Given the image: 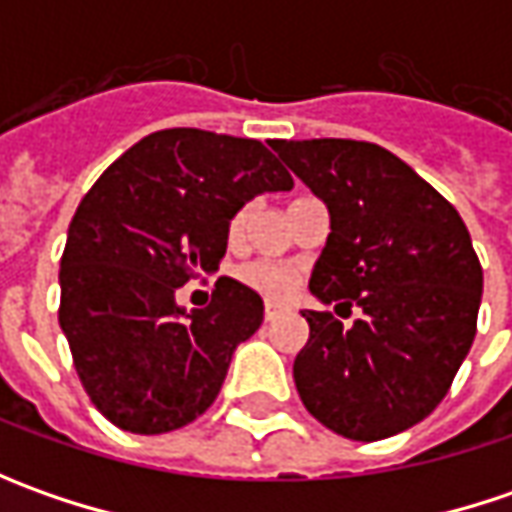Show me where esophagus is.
Listing matches in <instances>:
<instances>
[{"mask_svg":"<svg viewBox=\"0 0 512 512\" xmlns=\"http://www.w3.org/2000/svg\"><path fill=\"white\" fill-rule=\"evenodd\" d=\"M282 310H285V305H279V302H265V319L267 322H270V319H276Z\"/></svg>","mask_w":512,"mask_h":512,"instance_id":"obj_1","label":"esophagus"}]
</instances>
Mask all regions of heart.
<instances>
[{
  "label": "heart",
  "mask_w": 512,
  "mask_h": 512,
  "mask_svg": "<svg viewBox=\"0 0 512 512\" xmlns=\"http://www.w3.org/2000/svg\"><path fill=\"white\" fill-rule=\"evenodd\" d=\"M247 210L250 207H239L230 222H227V236L236 239L242 233V227L247 222ZM236 279L245 287H250L253 293L265 296V299H287L296 287H299V270L282 262H267V259H256L247 262L236 270Z\"/></svg>",
  "instance_id": "1"
}]
</instances>
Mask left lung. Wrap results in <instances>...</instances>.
Wrapping results in <instances>:
<instances>
[{"mask_svg": "<svg viewBox=\"0 0 512 512\" xmlns=\"http://www.w3.org/2000/svg\"><path fill=\"white\" fill-rule=\"evenodd\" d=\"M270 148L330 210L310 293L362 307L353 327L330 310L302 313L310 339L293 362L296 390L344 439L396 436L436 410L470 353L482 302L470 233L436 187L373 142Z\"/></svg>", "mask_w": 512, "mask_h": 512, "instance_id": "1", "label": "left lung"}]
</instances>
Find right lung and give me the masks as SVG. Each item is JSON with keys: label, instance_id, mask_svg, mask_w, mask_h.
<instances>
[{"label": "right lung", "instance_id": "1", "mask_svg": "<svg viewBox=\"0 0 512 512\" xmlns=\"http://www.w3.org/2000/svg\"><path fill=\"white\" fill-rule=\"evenodd\" d=\"M290 187L259 139L170 128L125 150L85 193L59 267V325L79 382L110 424L156 436L216 402L233 350L259 330L265 305L227 276L193 313L176 305V290L219 270L239 207Z\"/></svg>", "mask_w": 512, "mask_h": 512}]
</instances>
